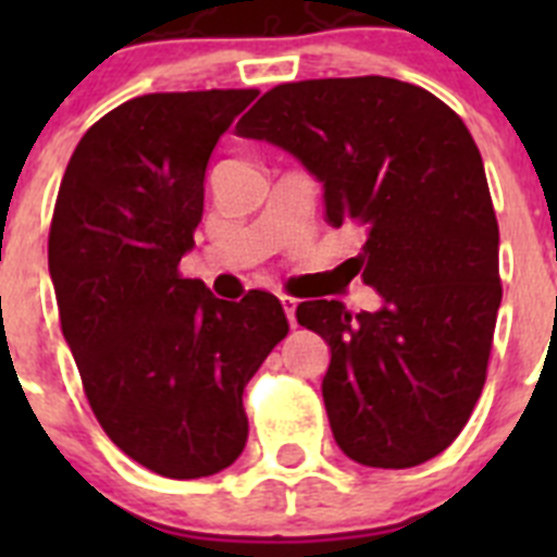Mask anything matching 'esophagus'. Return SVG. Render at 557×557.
Returning <instances> with one entry per match:
<instances>
[{
    "mask_svg": "<svg viewBox=\"0 0 557 557\" xmlns=\"http://www.w3.org/2000/svg\"><path fill=\"white\" fill-rule=\"evenodd\" d=\"M282 307H284V314H287L289 326H295V307H298V301L289 298V295H282Z\"/></svg>",
    "mask_w": 557,
    "mask_h": 557,
    "instance_id": "34e87169",
    "label": "esophagus"
}]
</instances>
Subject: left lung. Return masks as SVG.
I'll return each instance as SVG.
<instances>
[{
  "mask_svg": "<svg viewBox=\"0 0 557 557\" xmlns=\"http://www.w3.org/2000/svg\"><path fill=\"white\" fill-rule=\"evenodd\" d=\"M236 133L295 156L323 184L326 223L366 236L354 273L382 307L295 309L332 348L334 441L371 469L432 460L480 398L502 304L499 225L469 127L426 88L371 75L270 88Z\"/></svg>",
  "mask_w": 557,
  "mask_h": 557,
  "instance_id": "obj_1",
  "label": "left lung"
}]
</instances>
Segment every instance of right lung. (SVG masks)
Segmentation results:
<instances>
[{"label": "right lung", "mask_w": 557, "mask_h": 557, "mask_svg": "<svg viewBox=\"0 0 557 557\" xmlns=\"http://www.w3.org/2000/svg\"><path fill=\"white\" fill-rule=\"evenodd\" d=\"M256 95L122 102L88 127L58 189L49 275L88 405L127 457L170 480L218 474L243 455V391L289 332L275 295L223 301L178 273L211 150Z\"/></svg>", "instance_id": "obj_1"}]
</instances>
